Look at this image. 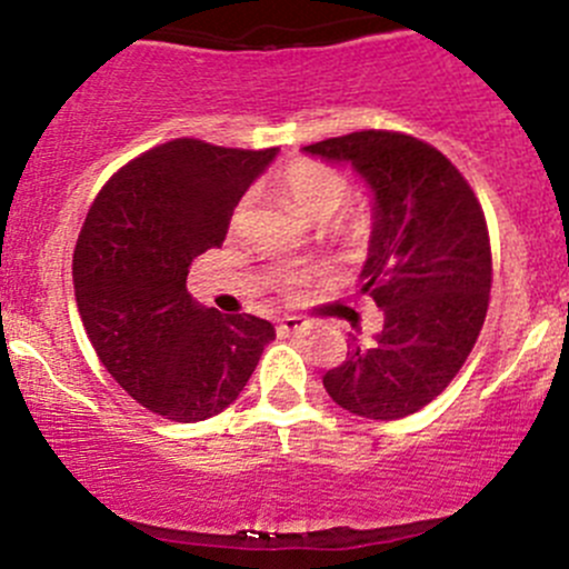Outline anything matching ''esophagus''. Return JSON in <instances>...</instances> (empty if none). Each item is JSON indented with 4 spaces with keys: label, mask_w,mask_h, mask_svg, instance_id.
Listing matches in <instances>:
<instances>
[{
    "label": "esophagus",
    "mask_w": 569,
    "mask_h": 569,
    "mask_svg": "<svg viewBox=\"0 0 569 569\" xmlns=\"http://www.w3.org/2000/svg\"><path fill=\"white\" fill-rule=\"evenodd\" d=\"M278 330L286 332V336H289V332H311L313 325H311V321L300 319V317H283V319H280Z\"/></svg>",
    "instance_id": "obj_1"
}]
</instances>
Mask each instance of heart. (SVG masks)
<instances>
[{
  "label": "heart",
  "instance_id": "b5f03b06",
  "mask_svg": "<svg viewBox=\"0 0 569 569\" xmlns=\"http://www.w3.org/2000/svg\"><path fill=\"white\" fill-rule=\"evenodd\" d=\"M280 189H283L286 200H289L291 211L306 222H327L338 209L343 206L349 194V183L338 170L327 168L319 162H297L286 170L280 178ZM248 211V200H242L233 220H242ZM352 231H358L360 220L349 222ZM300 283V278H289V286Z\"/></svg>",
  "mask_w": 569,
  "mask_h": 569
}]
</instances>
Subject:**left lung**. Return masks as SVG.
Here are the masks:
<instances>
[{"instance_id": "8db88e82", "label": "left lung", "mask_w": 569, "mask_h": 569, "mask_svg": "<svg viewBox=\"0 0 569 569\" xmlns=\"http://www.w3.org/2000/svg\"><path fill=\"white\" fill-rule=\"evenodd\" d=\"M308 157L349 164L371 192V237L360 291L382 311L369 343L325 375L343 410L375 421L412 416L443 393L468 360L490 302L485 211L460 170L399 131H355L306 146Z\"/></svg>"}]
</instances>
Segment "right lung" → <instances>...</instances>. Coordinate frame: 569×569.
<instances>
[{
    "instance_id": "right-lung-1",
    "label": "right lung",
    "mask_w": 569,
    "mask_h": 569,
    "mask_svg": "<svg viewBox=\"0 0 569 569\" xmlns=\"http://www.w3.org/2000/svg\"><path fill=\"white\" fill-rule=\"evenodd\" d=\"M278 157L173 140L120 168L73 250V295L96 355L131 399L170 421L226 410L274 341L267 319L222 317L187 291L194 256L226 242L237 203Z\"/></svg>"
}]
</instances>
